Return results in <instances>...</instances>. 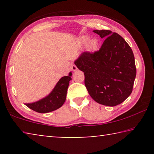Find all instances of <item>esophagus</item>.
Wrapping results in <instances>:
<instances>
[{"mask_svg": "<svg viewBox=\"0 0 154 154\" xmlns=\"http://www.w3.org/2000/svg\"><path fill=\"white\" fill-rule=\"evenodd\" d=\"M71 69H72V71H76L77 70V67L76 65L72 64V66H71Z\"/></svg>", "mask_w": 154, "mask_h": 154, "instance_id": "obj_1", "label": "esophagus"}]
</instances>
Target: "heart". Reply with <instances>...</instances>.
<instances>
[{"instance_id":"b5f03b06","label":"heart","mask_w":154,"mask_h":154,"mask_svg":"<svg viewBox=\"0 0 154 154\" xmlns=\"http://www.w3.org/2000/svg\"><path fill=\"white\" fill-rule=\"evenodd\" d=\"M89 36H82L80 39V42L82 45H85L86 43V47L90 51H94L96 49H98V41L95 38H91L90 40Z\"/></svg>"}]
</instances>
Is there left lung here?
I'll use <instances>...</instances> for the list:
<instances>
[{"label": "left lung", "instance_id": "8db88e82", "mask_svg": "<svg viewBox=\"0 0 154 154\" xmlns=\"http://www.w3.org/2000/svg\"><path fill=\"white\" fill-rule=\"evenodd\" d=\"M105 38L99 50L85 51L75 64L84 72L85 85L96 102L114 106L132 93L137 69L132 49L122 36L109 30H93Z\"/></svg>", "mask_w": 154, "mask_h": 154}]
</instances>
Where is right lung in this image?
<instances>
[{
    "mask_svg": "<svg viewBox=\"0 0 154 154\" xmlns=\"http://www.w3.org/2000/svg\"><path fill=\"white\" fill-rule=\"evenodd\" d=\"M71 72L69 76L62 77L57 83L53 91L41 100L33 103L26 104L28 108L38 113H45L55 111L61 107L66 100L67 89L71 80Z\"/></svg>",
    "mask_w": 154,
    "mask_h": 154,
    "instance_id": "right-lung-1",
    "label": "right lung"
}]
</instances>
